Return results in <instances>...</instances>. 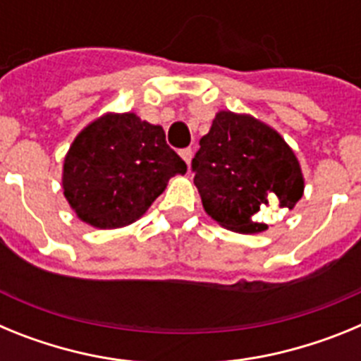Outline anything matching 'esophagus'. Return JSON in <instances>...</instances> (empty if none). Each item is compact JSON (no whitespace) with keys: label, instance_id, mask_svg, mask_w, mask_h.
<instances>
[{"label":"esophagus","instance_id":"esophagus-1","mask_svg":"<svg viewBox=\"0 0 361 361\" xmlns=\"http://www.w3.org/2000/svg\"><path fill=\"white\" fill-rule=\"evenodd\" d=\"M180 157H183L184 161H186V164L190 166L191 164V159H193V149H191V148L180 149Z\"/></svg>","mask_w":361,"mask_h":361}]
</instances>
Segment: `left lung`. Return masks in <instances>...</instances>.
Returning <instances> with one entry per match:
<instances>
[{"label":"left lung","mask_w":361,"mask_h":361,"mask_svg":"<svg viewBox=\"0 0 361 361\" xmlns=\"http://www.w3.org/2000/svg\"><path fill=\"white\" fill-rule=\"evenodd\" d=\"M191 170L206 213L235 233L264 231L266 206L293 209L304 195L295 152L279 132L245 114H216Z\"/></svg>","instance_id":"left-lung-1"}]
</instances>
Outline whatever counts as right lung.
I'll return each mask as SVG.
<instances>
[{
  "label": "right lung",
  "mask_w": 361,
  "mask_h": 361,
  "mask_svg": "<svg viewBox=\"0 0 361 361\" xmlns=\"http://www.w3.org/2000/svg\"><path fill=\"white\" fill-rule=\"evenodd\" d=\"M186 162L166 145L162 126L135 114H106L81 130L63 164V190L75 215L99 229L141 219Z\"/></svg>",
  "instance_id": "1"
}]
</instances>
